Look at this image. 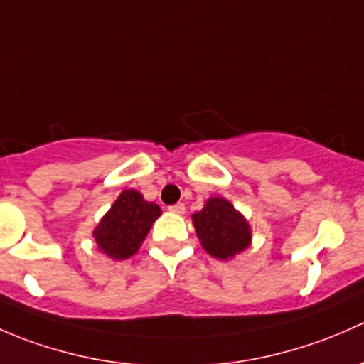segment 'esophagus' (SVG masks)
Masks as SVG:
<instances>
[{
  "instance_id": "esophagus-1",
  "label": "esophagus",
  "mask_w": 364,
  "mask_h": 364,
  "mask_svg": "<svg viewBox=\"0 0 364 364\" xmlns=\"http://www.w3.org/2000/svg\"><path fill=\"white\" fill-rule=\"evenodd\" d=\"M168 211L176 213V215H183V213H185V204H183V203H178V204L171 205V208H168Z\"/></svg>"
}]
</instances>
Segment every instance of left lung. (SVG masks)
Returning a JSON list of instances; mask_svg holds the SVG:
<instances>
[{
  "instance_id": "obj_1",
  "label": "left lung",
  "mask_w": 364,
  "mask_h": 364,
  "mask_svg": "<svg viewBox=\"0 0 364 364\" xmlns=\"http://www.w3.org/2000/svg\"><path fill=\"white\" fill-rule=\"evenodd\" d=\"M192 220L200 245L215 259H232L250 247L252 230L247 218L222 197L208 199L200 211L193 213Z\"/></svg>"
}]
</instances>
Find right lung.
<instances>
[{
  "instance_id": "add662e5",
  "label": "right lung",
  "mask_w": 364,
  "mask_h": 364,
  "mask_svg": "<svg viewBox=\"0 0 364 364\" xmlns=\"http://www.w3.org/2000/svg\"><path fill=\"white\" fill-rule=\"evenodd\" d=\"M160 215L159 204L144 200L137 190H124L93 230L97 247L114 260L128 259L137 253Z\"/></svg>"
}]
</instances>
